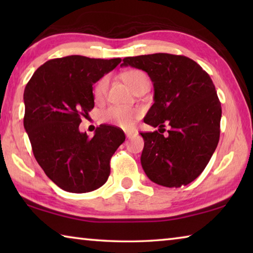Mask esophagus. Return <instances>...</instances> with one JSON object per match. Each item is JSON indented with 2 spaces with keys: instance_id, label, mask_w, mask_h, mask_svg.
<instances>
[{
  "instance_id": "1",
  "label": "esophagus",
  "mask_w": 253,
  "mask_h": 253,
  "mask_svg": "<svg viewBox=\"0 0 253 253\" xmlns=\"http://www.w3.org/2000/svg\"><path fill=\"white\" fill-rule=\"evenodd\" d=\"M132 135H134V131H131V130H127L126 131L127 138H130V137H132Z\"/></svg>"
}]
</instances>
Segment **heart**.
I'll use <instances>...</instances> for the list:
<instances>
[{"label":"heart","mask_w":253,"mask_h":253,"mask_svg":"<svg viewBox=\"0 0 253 253\" xmlns=\"http://www.w3.org/2000/svg\"><path fill=\"white\" fill-rule=\"evenodd\" d=\"M124 81L132 91H136L143 84H149L148 77L140 70H130L124 75ZM109 84V77L104 76L97 81L93 88V96L97 100H102L106 96ZM139 116V110L136 108H122V107H109L102 113V121L114 124L123 128H130L135 119Z\"/></svg>","instance_id":"obj_1"}]
</instances>
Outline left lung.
Returning a JSON list of instances; mask_svg holds the SVG:
<instances>
[{"label": "left lung", "instance_id": "8db88e82", "mask_svg": "<svg viewBox=\"0 0 253 253\" xmlns=\"http://www.w3.org/2000/svg\"><path fill=\"white\" fill-rule=\"evenodd\" d=\"M123 61L146 71L154 84V104L144 123L160 131L140 132L145 173L158 185H187L207 168L220 139L222 109L212 79L185 55L154 53ZM165 123L171 127L166 136Z\"/></svg>", "mask_w": 253, "mask_h": 253}]
</instances>
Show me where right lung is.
I'll return each mask as SVG.
<instances>
[{
	"label": "right lung",
	"mask_w": 253,
	"mask_h": 253,
	"mask_svg": "<svg viewBox=\"0 0 253 253\" xmlns=\"http://www.w3.org/2000/svg\"><path fill=\"white\" fill-rule=\"evenodd\" d=\"M121 61L84 55L51 59L25 85L23 125L33 155L46 176L70 193L104 185L110 158L125 142L123 129L111 125H100L92 138L79 131L81 116L95 106L92 84Z\"/></svg>",
	"instance_id": "obj_1"
}]
</instances>
